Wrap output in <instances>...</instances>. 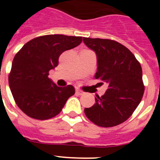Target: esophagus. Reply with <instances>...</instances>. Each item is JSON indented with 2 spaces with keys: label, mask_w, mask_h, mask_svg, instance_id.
Here are the masks:
<instances>
[{
  "label": "esophagus",
  "mask_w": 160,
  "mask_h": 160,
  "mask_svg": "<svg viewBox=\"0 0 160 160\" xmlns=\"http://www.w3.org/2000/svg\"><path fill=\"white\" fill-rule=\"evenodd\" d=\"M76 93H77V94H78V95H83V94H85L84 91L79 90V89H77V90H76Z\"/></svg>",
  "instance_id": "obj_1"
}]
</instances>
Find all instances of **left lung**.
<instances>
[{"label":"left lung","instance_id":"left-lung-1","mask_svg":"<svg viewBox=\"0 0 160 160\" xmlns=\"http://www.w3.org/2000/svg\"><path fill=\"white\" fill-rule=\"evenodd\" d=\"M97 55L94 78L108 89L102 96L96 95L95 104L85 108L87 118L95 125L111 128L128 120L140 103L144 93L142 67L128 48L116 41L83 38Z\"/></svg>","mask_w":160,"mask_h":160}]
</instances>
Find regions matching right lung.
I'll list each match as a JSON object with an SVG mask.
<instances>
[{
	"mask_svg": "<svg viewBox=\"0 0 160 160\" xmlns=\"http://www.w3.org/2000/svg\"><path fill=\"white\" fill-rule=\"evenodd\" d=\"M82 41V37L44 35L25 43L16 53L8 73V85L14 101L26 115L39 120L55 117L74 94L73 86L58 87L48 75L58 65L60 55Z\"/></svg>",
	"mask_w": 160,
	"mask_h": 160,
	"instance_id": "obj_1",
	"label": "right lung"
}]
</instances>
